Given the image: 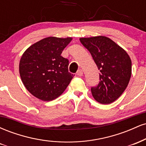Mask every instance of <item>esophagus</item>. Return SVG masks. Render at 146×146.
<instances>
[{
	"label": "esophagus",
	"instance_id": "esophagus-1",
	"mask_svg": "<svg viewBox=\"0 0 146 146\" xmlns=\"http://www.w3.org/2000/svg\"><path fill=\"white\" fill-rule=\"evenodd\" d=\"M77 75H78V76H82L83 75V71L82 69H79L78 71H77Z\"/></svg>",
	"mask_w": 146,
	"mask_h": 146
}]
</instances>
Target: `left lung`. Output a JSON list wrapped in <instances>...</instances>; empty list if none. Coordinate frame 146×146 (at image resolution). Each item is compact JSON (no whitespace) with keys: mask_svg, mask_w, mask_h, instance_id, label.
Wrapping results in <instances>:
<instances>
[{"mask_svg":"<svg viewBox=\"0 0 146 146\" xmlns=\"http://www.w3.org/2000/svg\"><path fill=\"white\" fill-rule=\"evenodd\" d=\"M89 51L100 73V82L92 87L93 98L99 103L108 104L121 96L132 74V62L127 52L106 36L80 38Z\"/></svg>","mask_w":146,"mask_h":146,"instance_id":"8db88e82","label":"left lung"}]
</instances>
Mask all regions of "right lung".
Returning <instances> with one entry per match:
<instances>
[{
	"label": "right lung",
	"instance_id": "add662e5",
	"mask_svg": "<svg viewBox=\"0 0 146 146\" xmlns=\"http://www.w3.org/2000/svg\"><path fill=\"white\" fill-rule=\"evenodd\" d=\"M72 38L48 37L30 46L22 56L19 73L28 91L49 102L61 95L75 75L68 72V60L61 56Z\"/></svg>",
	"mask_w": 146,
	"mask_h": 146
}]
</instances>
